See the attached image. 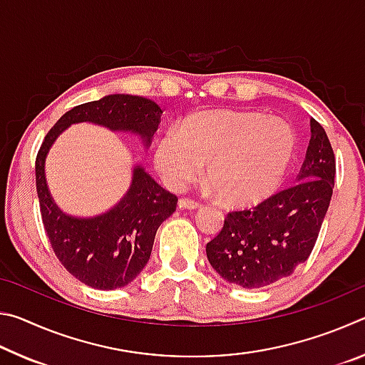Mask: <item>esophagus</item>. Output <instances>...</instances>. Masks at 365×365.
Here are the masks:
<instances>
[{
  "label": "esophagus",
  "mask_w": 365,
  "mask_h": 365,
  "mask_svg": "<svg viewBox=\"0 0 365 365\" xmlns=\"http://www.w3.org/2000/svg\"><path fill=\"white\" fill-rule=\"evenodd\" d=\"M178 206L182 209H197L201 206V202L190 200V197H180V200H178Z\"/></svg>",
  "instance_id": "obj_1"
}]
</instances>
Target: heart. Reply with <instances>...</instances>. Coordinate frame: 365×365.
<instances>
[{"label": "heart", "mask_w": 365, "mask_h": 365, "mask_svg": "<svg viewBox=\"0 0 365 365\" xmlns=\"http://www.w3.org/2000/svg\"><path fill=\"white\" fill-rule=\"evenodd\" d=\"M296 153L289 123L237 110H201L169 127L154 146L153 159L170 188H183L201 174L233 206L257 205L280 188Z\"/></svg>", "instance_id": "obj_1"}]
</instances>
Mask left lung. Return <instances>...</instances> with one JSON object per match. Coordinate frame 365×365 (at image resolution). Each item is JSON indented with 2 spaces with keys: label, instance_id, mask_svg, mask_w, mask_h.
<instances>
[{
  "label": "left lung",
  "instance_id": "1",
  "mask_svg": "<svg viewBox=\"0 0 365 365\" xmlns=\"http://www.w3.org/2000/svg\"><path fill=\"white\" fill-rule=\"evenodd\" d=\"M335 154L324 127L311 119V140L298 183L245 211L228 212L206 245L212 269L228 283L264 288L289 277L317 242L335 187Z\"/></svg>",
  "mask_w": 365,
  "mask_h": 365
}]
</instances>
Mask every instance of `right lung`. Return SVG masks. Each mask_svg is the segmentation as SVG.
Wrapping results in <instances>:
<instances>
[{"label": "right lung", "mask_w": 365, "mask_h": 365, "mask_svg": "<svg viewBox=\"0 0 365 365\" xmlns=\"http://www.w3.org/2000/svg\"><path fill=\"white\" fill-rule=\"evenodd\" d=\"M160 114L158 104L143 96H104L67 110L46 133L36 154V193L46 237L67 272L91 288L115 289L137 279L150 261L159 225L175 212L177 196L154 182L141 165H135L130 188L108 212L95 217L67 215L48 190V151L67 127L78 122L132 132L148 146L158 130Z\"/></svg>", "instance_id": "right-lung-1"}]
</instances>
